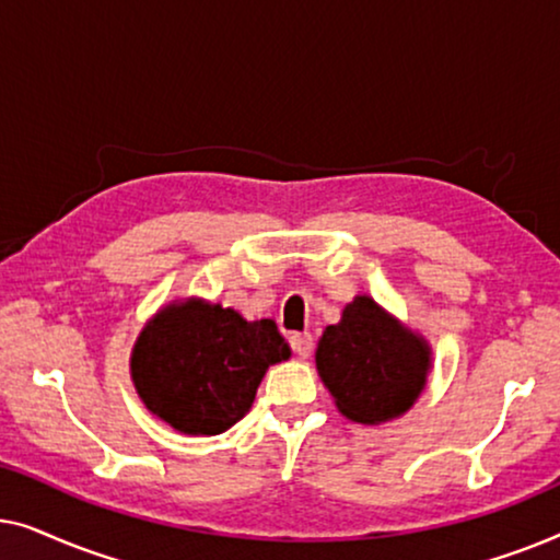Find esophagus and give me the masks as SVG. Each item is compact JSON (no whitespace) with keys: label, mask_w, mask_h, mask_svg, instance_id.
Instances as JSON below:
<instances>
[{"label":"esophagus","mask_w":560,"mask_h":560,"mask_svg":"<svg viewBox=\"0 0 560 560\" xmlns=\"http://www.w3.org/2000/svg\"><path fill=\"white\" fill-rule=\"evenodd\" d=\"M290 347H293L298 357H311L313 336L311 334H293L290 336Z\"/></svg>","instance_id":"esophagus-1"}]
</instances>
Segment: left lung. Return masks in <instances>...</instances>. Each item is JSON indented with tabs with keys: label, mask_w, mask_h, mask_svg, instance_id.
Masks as SVG:
<instances>
[{
	"label": "left lung",
	"mask_w": 560,
	"mask_h": 560,
	"mask_svg": "<svg viewBox=\"0 0 560 560\" xmlns=\"http://www.w3.org/2000/svg\"><path fill=\"white\" fill-rule=\"evenodd\" d=\"M316 366L343 416L382 423L402 416L423 393L431 351L372 298L359 295L339 324L326 326Z\"/></svg>",
	"instance_id": "left-lung-1"
}]
</instances>
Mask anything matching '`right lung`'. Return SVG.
I'll use <instances>...</instances> for the list:
<instances>
[{
    "label": "right lung",
    "instance_id": "add662e5",
    "mask_svg": "<svg viewBox=\"0 0 560 560\" xmlns=\"http://www.w3.org/2000/svg\"><path fill=\"white\" fill-rule=\"evenodd\" d=\"M288 357L275 320L186 301L142 328L132 380L142 402L175 431L217 435L247 416L267 366Z\"/></svg>",
    "mask_w": 560,
    "mask_h": 560
}]
</instances>
